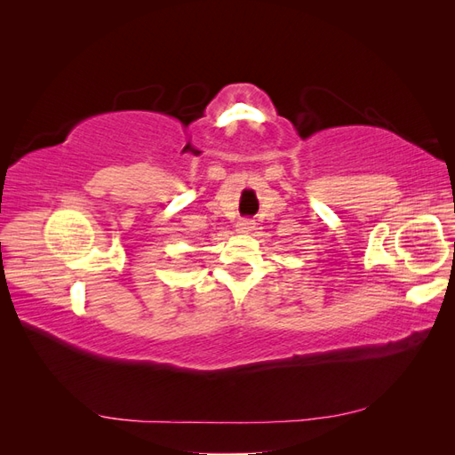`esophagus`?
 <instances>
[{
    "instance_id": "obj_1",
    "label": "esophagus",
    "mask_w": 455,
    "mask_h": 455,
    "mask_svg": "<svg viewBox=\"0 0 455 455\" xmlns=\"http://www.w3.org/2000/svg\"><path fill=\"white\" fill-rule=\"evenodd\" d=\"M252 229H254V222H252V220H249V218H243V220H239V222H237V231L239 233H249Z\"/></svg>"
}]
</instances>
